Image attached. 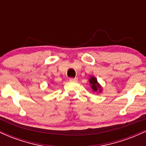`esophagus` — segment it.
<instances>
[{"label": "esophagus", "instance_id": "obj_1", "mask_svg": "<svg viewBox=\"0 0 146 146\" xmlns=\"http://www.w3.org/2000/svg\"><path fill=\"white\" fill-rule=\"evenodd\" d=\"M69 81L71 82H78V78H70Z\"/></svg>", "mask_w": 146, "mask_h": 146}]
</instances>
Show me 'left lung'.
<instances>
[{"label":"left lung","instance_id":"obj_1","mask_svg":"<svg viewBox=\"0 0 146 146\" xmlns=\"http://www.w3.org/2000/svg\"><path fill=\"white\" fill-rule=\"evenodd\" d=\"M90 83V86L92 90H93V93H102V87L100 84L98 82L97 78L94 76H90V79L88 80Z\"/></svg>","mask_w":146,"mask_h":146}]
</instances>
